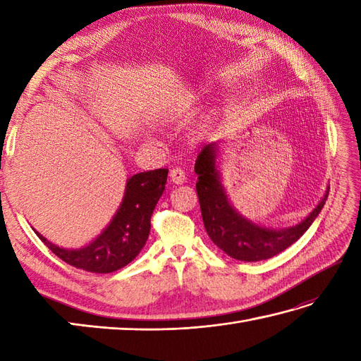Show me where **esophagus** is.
Instances as JSON below:
<instances>
[{"mask_svg":"<svg viewBox=\"0 0 361 361\" xmlns=\"http://www.w3.org/2000/svg\"><path fill=\"white\" fill-rule=\"evenodd\" d=\"M171 180L173 185H183L186 181V173L185 171H181L180 167H175L171 171Z\"/></svg>","mask_w":361,"mask_h":361,"instance_id":"esophagus-1","label":"esophagus"}]
</instances>
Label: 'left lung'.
<instances>
[{"label":"left lung","mask_w":361,"mask_h":361,"mask_svg":"<svg viewBox=\"0 0 361 361\" xmlns=\"http://www.w3.org/2000/svg\"><path fill=\"white\" fill-rule=\"evenodd\" d=\"M197 194L206 233L228 256L245 262H259L287 250L315 221L327 200L324 197L307 217L290 228H267L251 221L229 202L219 169V144H206L195 159Z\"/></svg>","instance_id":"obj_1"}]
</instances>
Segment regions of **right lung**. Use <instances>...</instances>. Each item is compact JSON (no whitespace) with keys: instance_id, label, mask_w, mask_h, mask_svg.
I'll return each mask as SVG.
<instances>
[{"instance_id":"add662e5","label":"right lung","mask_w":361,"mask_h":361,"mask_svg":"<svg viewBox=\"0 0 361 361\" xmlns=\"http://www.w3.org/2000/svg\"><path fill=\"white\" fill-rule=\"evenodd\" d=\"M167 172V169H155L130 176L116 214L104 231L85 247L62 248L34 231L66 264L91 273L116 271L132 262L147 242L150 217L166 189Z\"/></svg>"}]
</instances>
